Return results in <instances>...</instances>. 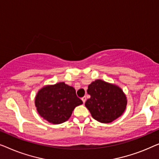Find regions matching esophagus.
I'll return each mask as SVG.
<instances>
[{
    "label": "esophagus",
    "mask_w": 159,
    "mask_h": 159,
    "mask_svg": "<svg viewBox=\"0 0 159 159\" xmlns=\"http://www.w3.org/2000/svg\"><path fill=\"white\" fill-rule=\"evenodd\" d=\"M81 100H82L83 102H84V103L86 102V97H82V98H81Z\"/></svg>",
    "instance_id": "1"
}]
</instances>
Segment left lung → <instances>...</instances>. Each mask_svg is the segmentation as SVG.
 Returning a JSON list of instances; mask_svg holds the SVG:
<instances>
[{
    "label": "left lung",
    "mask_w": 159,
    "mask_h": 159,
    "mask_svg": "<svg viewBox=\"0 0 159 159\" xmlns=\"http://www.w3.org/2000/svg\"><path fill=\"white\" fill-rule=\"evenodd\" d=\"M91 96L85 106L93 119L102 123H110L120 117L126 109L127 98L123 91L115 84L96 80L89 85Z\"/></svg>",
    "instance_id": "obj_1"
}]
</instances>
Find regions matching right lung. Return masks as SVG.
I'll use <instances>...</instances> for the list:
<instances>
[{"label": "right lung", "instance_id": "obj_1", "mask_svg": "<svg viewBox=\"0 0 159 159\" xmlns=\"http://www.w3.org/2000/svg\"><path fill=\"white\" fill-rule=\"evenodd\" d=\"M82 104L75 89L64 82L44 86L35 97L39 115L50 123L56 125L67 121L75 107Z\"/></svg>", "mask_w": 159, "mask_h": 159}]
</instances>
